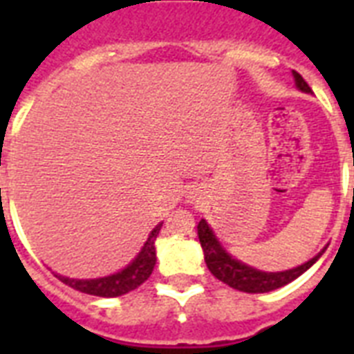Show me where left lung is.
I'll use <instances>...</instances> for the list:
<instances>
[{"instance_id":"1","label":"left lung","mask_w":354,"mask_h":354,"mask_svg":"<svg viewBox=\"0 0 354 354\" xmlns=\"http://www.w3.org/2000/svg\"><path fill=\"white\" fill-rule=\"evenodd\" d=\"M292 73H294V80H296V86L299 90L305 91V93L313 91L301 75L297 71H292ZM198 239L200 244H202V250H204L205 264H207L211 274L215 275L216 279H221L222 283L235 288V290L248 292V294H261V292H270L288 285L290 281L297 279L303 272H307L322 257V253L325 252L324 248L316 257H313L308 263L301 264V266H297V268L285 270V272H261V270H255L233 259L221 246V242L216 241V236L213 235V230L207 226V222L204 218L198 222Z\"/></svg>"}]
</instances>
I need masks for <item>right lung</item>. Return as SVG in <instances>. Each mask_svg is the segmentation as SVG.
<instances>
[{
	"instance_id": "add662e5",
	"label": "right lung",
	"mask_w": 354,
	"mask_h": 354,
	"mask_svg": "<svg viewBox=\"0 0 354 354\" xmlns=\"http://www.w3.org/2000/svg\"><path fill=\"white\" fill-rule=\"evenodd\" d=\"M163 224V222H161ZM161 224L150 232L149 239L145 242L143 250L139 255L133 259L132 263L128 264L127 268L118 272V274L108 275V277H99V279H69L57 275L58 279L62 281L64 285L71 286L75 290L84 292L90 296H101V297H118L127 294L130 290H136L139 285H143L145 281L149 279L156 264V236L160 233Z\"/></svg>"
}]
</instances>
